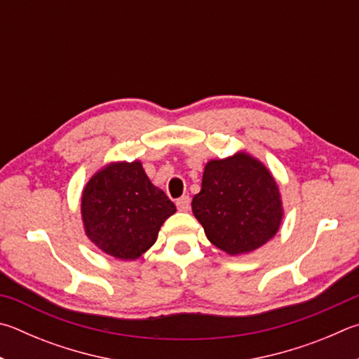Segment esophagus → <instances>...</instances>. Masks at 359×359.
I'll use <instances>...</instances> for the list:
<instances>
[{"label":"esophagus","mask_w":359,"mask_h":359,"mask_svg":"<svg viewBox=\"0 0 359 359\" xmlns=\"http://www.w3.org/2000/svg\"><path fill=\"white\" fill-rule=\"evenodd\" d=\"M175 205H177L180 212H188V210H190V198H188V196L179 198L177 202H175Z\"/></svg>","instance_id":"34e87169"}]
</instances>
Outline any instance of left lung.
I'll use <instances>...</instances> for the list:
<instances>
[{
	"label": "left lung",
	"mask_w": 359,
	"mask_h": 359,
	"mask_svg": "<svg viewBox=\"0 0 359 359\" xmlns=\"http://www.w3.org/2000/svg\"><path fill=\"white\" fill-rule=\"evenodd\" d=\"M191 208L207 238L231 256L275 237L284 213L275 177L245 152L207 163Z\"/></svg>",
	"instance_id": "1"
}]
</instances>
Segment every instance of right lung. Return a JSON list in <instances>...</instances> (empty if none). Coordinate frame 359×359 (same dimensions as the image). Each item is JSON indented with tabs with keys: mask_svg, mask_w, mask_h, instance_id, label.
<instances>
[{
	"mask_svg": "<svg viewBox=\"0 0 359 359\" xmlns=\"http://www.w3.org/2000/svg\"><path fill=\"white\" fill-rule=\"evenodd\" d=\"M172 213L174 202L152 185L141 161L109 163L90 177L81 196L86 236L121 260H135L146 252Z\"/></svg>",
	"mask_w": 359,
	"mask_h": 359,
	"instance_id": "right-lung-1",
	"label": "right lung"
}]
</instances>
